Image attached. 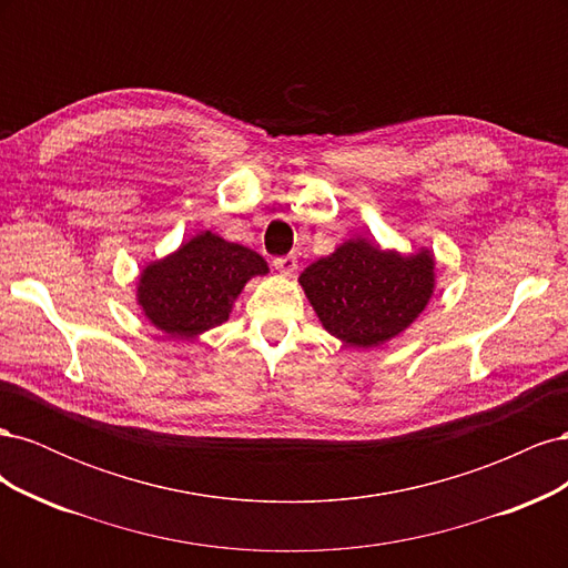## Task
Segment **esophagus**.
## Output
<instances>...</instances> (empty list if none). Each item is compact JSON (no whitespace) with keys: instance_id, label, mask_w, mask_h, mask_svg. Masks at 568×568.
<instances>
[{"instance_id":"1","label":"esophagus","mask_w":568,"mask_h":568,"mask_svg":"<svg viewBox=\"0 0 568 568\" xmlns=\"http://www.w3.org/2000/svg\"><path fill=\"white\" fill-rule=\"evenodd\" d=\"M272 265H274V270H280L282 274H294L296 267H298V261H296V255H280V257H274Z\"/></svg>"}]
</instances>
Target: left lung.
<instances>
[{"label": "left lung", "instance_id": "left-lung-1", "mask_svg": "<svg viewBox=\"0 0 568 568\" xmlns=\"http://www.w3.org/2000/svg\"><path fill=\"white\" fill-rule=\"evenodd\" d=\"M298 282L326 332L372 348L419 317L434 294V255H400L351 239L305 267Z\"/></svg>", "mask_w": 568, "mask_h": 568}]
</instances>
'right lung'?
Masks as SVG:
<instances>
[{
  "label": "right lung",
  "mask_w": 568,
  "mask_h": 568,
  "mask_svg": "<svg viewBox=\"0 0 568 568\" xmlns=\"http://www.w3.org/2000/svg\"><path fill=\"white\" fill-rule=\"evenodd\" d=\"M265 272L263 255L203 232L142 272L136 301L161 332L192 338L227 322L244 284Z\"/></svg>",
  "instance_id": "1"
}]
</instances>
